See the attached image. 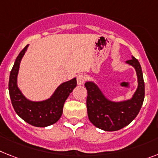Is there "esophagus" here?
<instances>
[{"label": "esophagus", "instance_id": "1", "mask_svg": "<svg viewBox=\"0 0 158 158\" xmlns=\"http://www.w3.org/2000/svg\"><path fill=\"white\" fill-rule=\"evenodd\" d=\"M85 81V76L84 74H79L77 77V85H83L84 84Z\"/></svg>", "mask_w": 158, "mask_h": 158}]
</instances>
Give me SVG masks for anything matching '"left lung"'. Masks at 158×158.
I'll return each mask as SVG.
<instances>
[{
	"label": "left lung",
	"mask_w": 158,
	"mask_h": 158,
	"mask_svg": "<svg viewBox=\"0 0 158 158\" xmlns=\"http://www.w3.org/2000/svg\"><path fill=\"white\" fill-rule=\"evenodd\" d=\"M126 64L135 69L138 86L130 99L114 102L108 99L94 81H86V106L89 119L98 128L106 131H118L126 127L140 112L144 98V82L141 66L134 56Z\"/></svg>",
	"instance_id": "8db88e82"
}]
</instances>
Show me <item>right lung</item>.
Returning a JSON list of instances; mask_svg holds the SVG:
<instances>
[{
	"instance_id": "add662e5",
	"label": "right lung",
	"mask_w": 158,
	"mask_h": 158,
	"mask_svg": "<svg viewBox=\"0 0 158 158\" xmlns=\"http://www.w3.org/2000/svg\"><path fill=\"white\" fill-rule=\"evenodd\" d=\"M29 44L22 50L10 72L9 92L12 105L17 114L29 124L44 127L54 124L63 113L65 101L77 86V78L60 84L49 98L44 101H31L25 97L18 86V74L22 59Z\"/></svg>"
}]
</instances>
